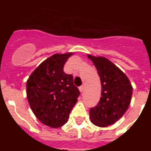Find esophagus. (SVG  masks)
I'll list each match as a JSON object with an SVG mask.
<instances>
[{
    "label": "esophagus",
    "mask_w": 151,
    "mask_h": 151,
    "mask_svg": "<svg viewBox=\"0 0 151 151\" xmlns=\"http://www.w3.org/2000/svg\"><path fill=\"white\" fill-rule=\"evenodd\" d=\"M78 88H79V91H80V92H81V93H82V92L84 91V86H83V85H82V86H80V87Z\"/></svg>",
    "instance_id": "1"
}]
</instances>
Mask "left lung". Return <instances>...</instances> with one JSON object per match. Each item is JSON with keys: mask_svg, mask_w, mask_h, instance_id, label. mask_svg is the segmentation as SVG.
I'll return each mask as SVG.
<instances>
[{"mask_svg": "<svg viewBox=\"0 0 151 151\" xmlns=\"http://www.w3.org/2000/svg\"><path fill=\"white\" fill-rule=\"evenodd\" d=\"M97 69L101 79V97L94 107L90 108L92 123L105 127L118 121L130 104L132 87L127 76L105 57L88 55Z\"/></svg>", "mask_w": 151, "mask_h": 151, "instance_id": "8db88e82", "label": "left lung"}]
</instances>
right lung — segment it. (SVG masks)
<instances>
[{
    "label": "right lung",
    "mask_w": 151,
    "mask_h": 151,
    "mask_svg": "<svg viewBox=\"0 0 151 151\" xmlns=\"http://www.w3.org/2000/svg\"><path fill=\"white\" fill-rule=\"evenodd\" d=\"M72 54H56L45 60L31 74L26 83L31 109L38 120L52 128L67 122L80 95L73 76L63 72L64 64Z\"/></svg>",
    "instance_id": "right-lung-1"
}]
</instances>
